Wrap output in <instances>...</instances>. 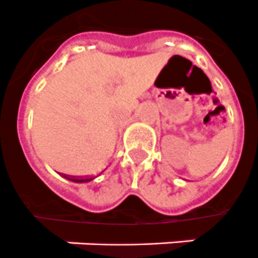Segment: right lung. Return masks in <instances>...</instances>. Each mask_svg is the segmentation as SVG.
<instances>
[{
    "label": "right lung",
    "mask_w": 258,
    "mask_h": 258,
    "mask_svg": "<svg viewBox=\"0 0 258 258\" xmlns=\"http://www.w3.org/2000/svg\"><path fill=\"white\" fill-rule=\"evenodd\" d=\"M66 178L67 179L72 180V182H75V183H86V182H91L92 179H95L96 176H95V178H93V176H89V178H84V179H78V178L75 179V178H71V176H66Z\"/></svg>",
    "instance_id": "add662e5"
}]
</instances>
